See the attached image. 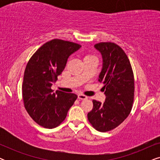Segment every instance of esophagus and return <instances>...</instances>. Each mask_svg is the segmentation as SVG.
I'll use <instances>...</instances> for the list:
<instances>
[{"mask_svg": "<svg viewBox=\"0 0 160 160\" xmlns=\"http://www.w3.org/2000/svg\"><path fill=\"white\" fill-rule=\"evenodd\" d=\"M78 98L79 100H86V99H87V97L86 95H83V94H78Z\"/></svg>", "mask_w": 160, "mask_h": 160, "instance_id": "esophagus-1", "label": "esophagus"}]
</instances>
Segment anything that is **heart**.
Returning a JSON list of instances; mask_svg holds the SVG:
<instances>
[{
  "label": "heart",
  "mask_w": 160,
  "mask_h": 160,
  "mask_svg": "<svg viewBox=\"0 0 160 160\" xmlns=\"http://www.w3.org/2000/svg\"><path fill=\"white\" fill-rule=\"evenodd\" d=\"M91 56H92V55H91V54H87V55L85 56L84 59H85V58H89V57H91Z\"/></svg>",
  "instance_id": "heart-1"
}]
</instances>
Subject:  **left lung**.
Here are the masks:
<instances>
[{
    "mask_svg": "<svg viewBox=\"0 0 160 160\" xmlns=\"http://www.w3.org/2000/svg\"><path fill=\"white\" fill-rule=\"evenodd\" d=\"M102 57L100 82L106 95L103 103L93 100V108L87 114L96 130L105 132L121 124L130 114L134 100V75L130 60L119 46L113 42L96 43Z\"/></svg>",
    "mask_w": 160,
    "mask_h": 160,
    "instance_id": "obj_1",
    "label": "left lung"
}]
</instances>
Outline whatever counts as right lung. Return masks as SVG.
<instances>
[{
  "mask_svg": "<svg viewBox=\"0 0 160 160\" xmlns=\"http://www.w3.org/2000/svg\"><path fill=\"white\" fill-rule=\"evenodd\" d=\"M82 47L71 41L52 39L41 46L26 65L22 87L24 106L30 117L41 127L52 129L66 118L77 98L73 93L51 87L66 65L69 56Z\"/></svg>",
  "mask_w": 160,
  "mask_h": 160,
  "instance_id": "add662e5",
  "label": "right lung"
}]
</instances>
